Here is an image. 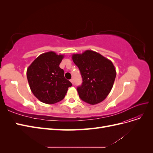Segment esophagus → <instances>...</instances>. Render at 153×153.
I'll return each instance as SVG.
<instances>
[{
    "instance_id": "esophagus-1",
    "label": "esophagus",
    "mask_w": 153,
    "mask_h": 153,
    "mask_svg": "<svg viewBox=\"0 0 153 153\" xmlns=\"http://www.w3.org/2000/svg\"><path fill=\"white\" fill-rule=\"evenodd\" d=\"M70 82H71V84L73 85L74 84V80L73 79V78H71V79L70 80Z\"/></svg>"
}]
</instances>
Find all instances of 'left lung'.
Here are the masks:
<instances>
[{
	"label": "left lung",
	"mask_w": 153,
	"mask_h": 153,
	"mask_svg": "<svg viewBox=\"0 0 153 153\" xmlns=\"http://www.w3.org/2000/svg\"><path fill=\"white\" fill-rule=\"evenodd\" d=\"M71 58L82 76V85L77 88L80 99L91 105L101 103L112 90L116 76L112 62L91 50L74 53Z\"/></svg>",
	"instance_id": "8db88e82"
}]
</instances>
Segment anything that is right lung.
Wrapping results in <instances>:
<instances>
[{
	"mask_svg": "<svg viewBox=\"0 0 153 153\" xmlns=\"http://www.w3.org/2000/svg\"><path fill=\"white\" fill-rule=\"evenodd\" d=\"M64 57V55L50 51L39 55L27 68L30 89L41 102L54 104L62 100L68 87L72 85L59 67Z\"/></svg>",
	"mask_w": 153,
	"mask_h": 153,
	"instance_id": "obj_1",
	"label": "right lung"
}]
</instances>
